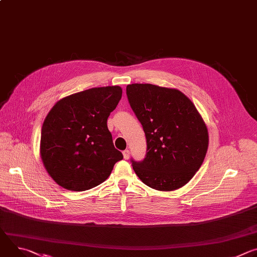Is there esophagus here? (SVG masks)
<instances>
[{"label": "esophagus", "instance_id": "1", "mask_svg": "<svg viewBox=\"0 0 257 257\" xmlns=\"http://www.w3.org/2000/svg\"><path fill=\"white\" fill-rule=\"evenodd\" d=\"M123 156H124V159H125V160H128L129 157H130V152H129L128 150L124 151V152H123Z\"/></svg>", "mask_w": 257, "mask_h": 257}]
</instances>
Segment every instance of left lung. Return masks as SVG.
I'll list each match as a JSON object with an SVG mask.
<instances>
[{"instance_id":"1","label":"left lung","mask_w":257,"mask_h":257,"mask_svg":"<svg viewBox=\"0 0 257 257\" xmlns=\"http://www.w3.org/2000/svg\"><path fill=\"white\" fill-rule=\"evenodd\" d=\"M129 103L143 127L145 159L131 160L145 185L177 190L201 167L208 148L207 127L194 103L178 89L133 83L126 87Z\"/></svg>"}]
</instances>
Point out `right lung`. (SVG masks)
Returning a JSON list of instances; mask_svg holds the SVG:
<instances>
[{
    "label": "right lung",
    "mask_w": 257,
    "mask_h": 257,
    "mask_svg": "<svg viewBox=\"0 0 257 257\" xmlns=\"http://www.w3.org/2000/svg\"><path fill=\"white\" fill-rule=\"evenodd\" d=\"M121 97L120 86L94 87L68 95L52 107L43 124L40 152L58 185L71 191L91 189L123 159L106 125Z\"/></svg>",
    "instance_id": "right-lung-1"
}]
</instances>
